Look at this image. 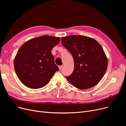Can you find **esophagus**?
Segmentation results:
<instances>
[{"label": "esophagus", "mask_w": 126, "mask_h": 126, "mask_svg": "<svg viewBox=\"0 0 126 126\" xmlns=\"http://www.w3.org/2000/svg\"><path fill=\"white\" fill-rule=\"evenodd\" d=\"M63 67V65H62V66H59V69L60 70L61 69H62Z\"/></svg>", "instance_id": "1"}]
</instances>
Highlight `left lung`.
Instances as JSON below:
<instances>
[{"mask_svg": "<svg viewBox=\"0 0 126 126\" xmlns=\"http://www.w3.org/2000/svg\"><path fill=\"white\" fill-rule=\"evenodd\" d=\"M62 43L73 57L74 69L67 80L79 89L96 86L104 77L108 59L101 45L94 39L82 35L62 38Z\"/></svg>", "mask_w": 126, "mask_h": 126, "instance_id": "1", "label": "left lung"}]
</instances>
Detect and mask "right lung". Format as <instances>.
<instances>
[{
  "mask_svg": "<svg viewBox=\"0 0 126 126\" xmlns=\"http://www.w3.org/2000/svg\"><path fill=\"white\" fill-rule=\"evenodd\" d=\"M59 42V37L44 35L30 39L21 46L15 58L14 68L24 85L38 89L48 84L59 70L51 51Z\"/></svg>",
  "mask_w": 126,
  "mask_h": 126,
  "instance_id": "1",
  "label": "right lung"
}]
</instances>
